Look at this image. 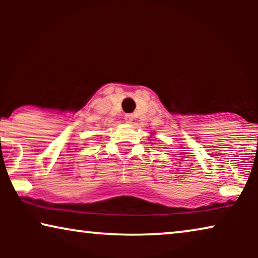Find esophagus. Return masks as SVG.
Masks as SVG:
<instances>
[{"label": "esophagus", "mask_w": 258, "mask_h": 258, "mask_svg": "<svg viewBox=\"0 0 258 258\" xmlns=\"http://www.w3.org/2000/svg\"><path fill=\"white\" fill-rule=\"evenodd\" d=\"M124 121L128 123V124H130V123H133V121H134V115H132V114H128V115H125L124 116Z\"/></svg>", "instance_id": "1"}]
</instances>
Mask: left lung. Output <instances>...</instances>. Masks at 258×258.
I'll list each match as a JSON object with an SVG mask.
<instances>
[{
	"label": "left lung",
	"mask_w": 258,
	"mask_h": 258,
	"mask_svg": "<svg viewBox=\"0 0 258 258\" xmlns=\"http://www.w3.org/2000/svg\"><path fill=\"white\" fill-rule=\"evenodd\" d=\"M153 136H155V134H151V135H150V137H153ZM150 141V140H149Z\"/></svg>",
	"instance_id": "1"
}]
</instances>
